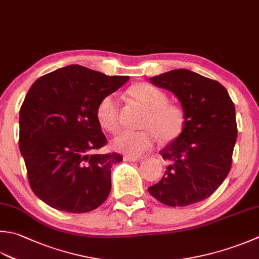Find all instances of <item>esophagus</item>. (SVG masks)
<instances>
[{
  "label": "esophagus",
  "instance_id": "obj_1",
  "mask_svg": "<svg viewBox=\"0 0 259 259\" xmlns=\"http://www.w3.org/2000/svg\"><path fill=\"white\" fill-rule=\"evenodd\" d=\"M123 160L124 161H138V160H140V158H138V157H131V156H124L123 157Z\"/></svg>",
  "mask_w": 259,
  "mask_h": 259
}]
</instances>
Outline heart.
<instances>
[{
	"label": "heart",
	"mask_w": 259,
	"mask_h": 259,
	"mask_svg": "<svg viewBox=\"0 0 259 259\" xmlns=\"http://www.w3.org/2000/svg\"><path fill=\"white\" fill-rule=\"evenodd\" d=\"M135 100L148 109L143 131L126 130L115 137L112 146L115 150L133 157H138L149 151L158 140H174L184 128L185 118L181 108L169 104L166 94L150 84H137L130 89ZM100 124L111 134L121 128L119 99L115 94H109L100 101L96 109Z\"/></svg>",
	"instance_id": "b5f03b06"
}]
</instances>
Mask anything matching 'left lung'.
Masks as SVG:
<instances>
[{
  "label": "left lung",
  "instance_id": "8db88e82",
  "mask_svg": "<svg viewBox=\"0 0 259 259\" xmlns=\"http://www.w3.org/2000/svg\"><path fill=\"white\" fill-rule=\"evenodd\" d=\"M149 79L179 99L185 118L181 135L160 150L169 165L149 193L169 206L203 201L229 174L238 133L235 104L219 82L189 69Z\"/></svg>",
  "mask_w": 259,
  "mask_h": 259
}]
</instances>
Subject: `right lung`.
<instances>
[{
  "label": "right lung",
  "mask_w": 259,
  "mask_h": 259,
  "mask_svg": "<svg viewBox=\"0 0 259 259\" xmlns=\"http://www.w3.org/2000/svg\"><path fill=\"white\" fill-rule=\"evenodd\" d=\"M128 76L69 65L38 78L20 109L19 146L33 193L56 210L85 213L111 191V168L122 156L91 154L106 138L96 109Z\"/></svg>",
  "instance_id": "add662e5"
}]
</instances>
